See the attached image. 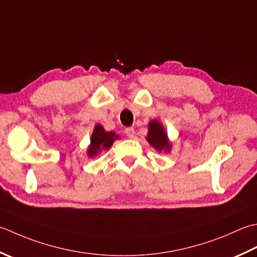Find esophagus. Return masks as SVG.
<instances>
[{
    "mask_svg": "<svg viewBox=\"0 0 257 257\" xmlns=\"http://www.w3.org/2000/svg\"><path fill=\"white\" fill-rule=\"evenodd\" d=\"M124 133H125V135L128 136L129 138H134L135 137V129L134 128H132V127H129V128H125L124 129Z\"/></svg>",
    "mask_w": 257,
    "mask_h": 257,
    "instance_id": "esophagus-1",
    "label": "esophagus"
}]
</instances>
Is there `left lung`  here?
Here are the masks:
<instances>
[{
  "label": "left lung",
  "instance_id": "obj_1",
  "mask_svg": "<svg viewBox=\"0 0 257 257\" xmlns=\"http://www.w3.org/2000/svg\"><path fill=\"white\" fill-rule=\"evenodd\" d=\"M147 142L150 144L159 153H169L172 149V144H170L168 136L165 132V128L158 120H152L148 124V134H147Z\"/></svg>",
  "mask_w": 257,
  "mask_h": 257
}]
</instances>
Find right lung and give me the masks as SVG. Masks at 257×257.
Segmentation results:
<instances>
[{
	"instance_id": "right-lung-1",
	"label": "right lung",
	"mask_w": 257,
	"mask_h": 257,
	"mask_svg": "<svg viewBox=\"0 0 257 257\" xmlns=\"http://www.w3.org/2000/svg\"><path fill=\"white\" fill-rule=\"evenodd\" d=\"M117 139H119L118 135H115L113 132H105L101 124H95L91 139H90V146L87 150L88 156L92 158L102 150L109 149Z\"/></svg>"
}]
</instances>
